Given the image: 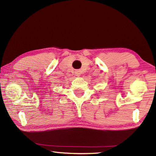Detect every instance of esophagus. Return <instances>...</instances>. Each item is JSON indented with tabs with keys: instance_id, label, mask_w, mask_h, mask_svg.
<instances>
[{
	"instance_id": "obj_1",
	"label": "esophagus",
	"mask_w": 156,
	"mask_h": 156,
	"mask_svg": "<svg viewBox=\"0 0 156 156\" xmlns=\"http://www.w3.org/2000/svg\"><path fill=\"white\" fill-rule=\"evenodd\" d=\"M74 74H75L76 76H80L81 75V72L80 70H75V71H74Z\"/></svg>"
}]
</instances>
